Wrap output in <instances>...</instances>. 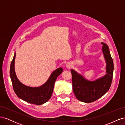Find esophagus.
I'll return each instance as SVG.
<instances>
[{
  "label": "esophagus",
  "instance_id": "esophagus-1",
  "mask_svg": "<svg viewBox=\"0 0 125 125\" xmlns=\"http://www.w3.org/2000/svg\"><path fill=\"white\" fill-rule=\"evenodd\" d=\"M66 67L67 68H69V69H70V68H71L72 67V65H71V63H67V64H66Z\"/></svg>",
  "mask_w": 125,
  "mask_h": 125
}]
</instances>
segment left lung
<instances>
[{
    "label": "left lung",
    "instance_id": "8db88e82",
    "mask_svg": "<svg viewBox=\"0 0 125 125\" xmlns=\"http://www.w3.org/2000/svg\"><path fill=\"white\" fill-rule=\"evenodd\" d=\"M102 51L106 62V74L94 81L85 80L81 75L71 69L73 91L77 99L84 103H91L103 96L112 84L114 63L107 45L102 43Z\"/></svg>",
    "mask_w": 125,
    "mask_h": 125
}]
</instances>
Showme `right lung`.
<instances>
[{
  "mask_svg": "<svg viewBox=\"0 0 125 125\" xmlns=\"http://www.w3.org/2000/svg\"><path fill=\"white\" fill-rule=\"evenodd\" d=\"M15 58L16 54H14L11 63L10 75L16 95L20 99L31 104L40 105L46 103L52 96L56 79L63 71L62 68H59L55 70L47 81L43 85L32 88L24 85L18 80L14 71Z\"/></svg>",
  "mask_w": 125,
  "mask_h": 125,
  "instance_id": "add662e5",
  "label": "right lung"
}]
</instances>
